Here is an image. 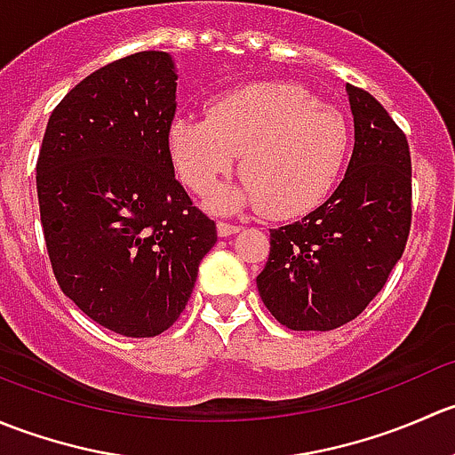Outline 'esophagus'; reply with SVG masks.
Masks as SVG:
<instances>
[{"label": "esophagus", "instance_id": "34e87169", "mask_svg": "<svg viewBox=\"0 0 455 455\" xmlns=\"http://www.w3.org/2000/svg\"><path fill=\"white\" fill-rule=\"evenodd\" d=\"M240 231V224H233V222H218V233L220 237H227L233 235V233Z\"/></svg>", "mask_w": 455, "mask_h": 455}]
</instances>
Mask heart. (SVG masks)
Instances as JSON below:
<instances>
[{"instance_id": "obj_1", "label": "heart", "mask_w": 455, "mask_h": 455, "mask_svg": "<svg viewBox=\"0 0 455 455\" xmlns=\"http://www.w3.org/2000/svg\"><path fill=\"white\" fill-rule=\"evenodd\" d=\"M350 140L346 116L295 84L240 87L220 96L206 116H180L169 130L173 163L191 191L206 194L240 156L244 182L215 202L259 206L270 218L301 215L328 198Z\"/></svg>"}]
</instances>
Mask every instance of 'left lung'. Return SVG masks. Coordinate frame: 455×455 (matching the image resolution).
<instances>
[{
  "label": "left lung",
  "mask_w": 455,
  "mask_h": 455,
  "mask_svg": "<svg viewBox=\"0 0 455 455\" xmlns=\"http://www.w3.org/2000/svg\"><path fill=\"white\" fill-rule=\"evenodd\" d=\"M355 151L332 196L299 222L270 228L257 291L291 330H334L359 316L405 251L411 227L407 136L387 109L347 84Z\"/></svg>",
  "instance_id": "obj_1"
}]
</instances>
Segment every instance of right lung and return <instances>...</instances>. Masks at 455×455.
<instances>
[{"mask_svg":"<svg viewBox=\"0 0 455 455\" xmlns=\"http://www.w3.org/2000/svg\"><path fill=\"white\" fill-rule=\"evenodd\" d=\"M176 70L127 54L72 87L36 158L41 227L59 288L92 321L156 337L185 310L215 222L173 176Z\"/></svg>","mask_w":455,"mask_h":455,"instance_id":"obj_1","label":"right lung"}]
</instances>
